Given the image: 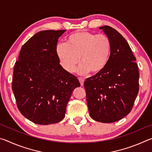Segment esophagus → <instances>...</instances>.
<instances>
[{
	"label": "esophagus",
	"mask_w": 152,
	"mask_h": 152,
	"mask_svg": "<svg viewBox=\"0 0 152 152\" xmlns=\"http://www.w3.org/2000/svg\"><path fill=\"white\" fill-rule=\"evenodd\" d=\"M78 80H79L80 83V85L83 86L84 85V80L83 78H79Z\"/></svg>",
	"instance_id": "1"
}]
</instances>
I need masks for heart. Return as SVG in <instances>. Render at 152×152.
Masks as SVG:
<instances>
[{
  "label": "heart",
  "mask_w": 152,
  "mask_h": 152,
  "mask_svg": "<svg viewBox=\"0 0 152 152\" xmlns=\"http://www.w3.org/2000/svg\"><path fill=\"white\" fill-rule=\"evenodd\" d=\"M56 50L61 66L68 72H73L80 58V74H98L109 63L112 43L106 35L82 31L71 34L67 43H58Z\"/></svg>",
  "instance_id": "1"
}]
</instances>
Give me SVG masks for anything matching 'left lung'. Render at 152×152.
<instances>
[{
  "mask_svg": "<svg viewBox=\"0 0 152 152\" xmlns=\"http://www.w3.org/2000/svg\"><path fill=\"white\" fill-rule=\"evenodd\" d=\"M99 29L111 41V54L104 70L86 79L84 86L91 117L96 121L109 123L131 112L140 88V73L125 38L110 26Z\"/></svg>",
  "mask_w": 152,
  "mask_h": 152,
  "instance_id": "obj_1",
  "label": "left lung"
}]
</instances>
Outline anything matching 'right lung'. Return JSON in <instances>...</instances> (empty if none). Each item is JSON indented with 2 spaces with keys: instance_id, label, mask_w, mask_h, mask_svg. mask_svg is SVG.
Instances as JSON below:
<instances>
[{
  "instance_id": "obj_1",
  "label": "right lung",
  "mask_w": 152,
  "mask_h": 152,
  "mask_svg": "<svg viewBox=\"0 0 152 152\" xmlns=\"http://www.w3.org/2000/svg\"><path fill=\"white\" fill-rule=\"evenodd\" d=\"M66 30H45L30 38L20 49L15 64L12 89L17 106L25 117L36 124L61 121L77 77L60 64L56 53L59 37Z\"/></svg>"
}]
</instances>
